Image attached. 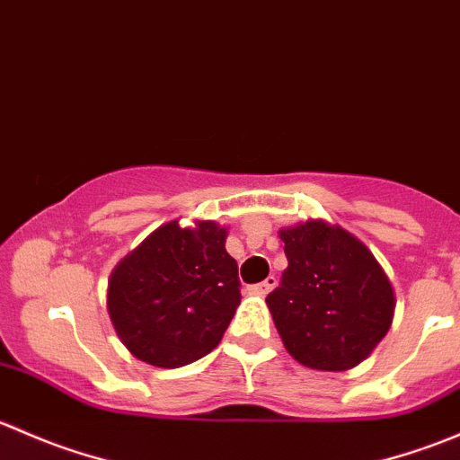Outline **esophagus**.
Here are the masks:
<instances>
[{"mask_svg": "<svg viewBox=\"0 0 460 460\" xmlns=\"http://www.w3.org/2000/svg\"><path fill=\"white\" fill-rule=\"evenodd\" d=\"M273 287H276V278L269 276L267 280H262V282H258V285L249 287V291H252V294H256V296H264V294H269Z\"/></svg>", "mask_w": 460, "mask_h": 460, "instance_id": "1", "label": "esophagus"}]
</instances>
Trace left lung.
<instances>
[{
  "mask_svg": "<svg viewBox=\"0 0 460 460\" xmlns=\"http://www.w3.org/2000/svg\"><path fill=\"white\" fill-rule=\"evenodd\" d=\"M289 267L267 307L294 360L318 372L363 363L389 332L396 294L363 240L327 220L278 231Z\"/></svg>",
  "mask_w": 460,
  "mask_h": 460,
  "instance_id": "obj_1",
  "label": "left lung"
}]
</instances>
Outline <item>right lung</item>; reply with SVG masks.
I'll return each instance as SVG.
<instances>
[{"label": "right lung", "mask_w": 460, "mask_h": 460, "mask_svg": "<svg viewBox=\"0 0 460 460\" xmlns=\"http://www.w3.org/2000/svg\"><path fill=\"white\" fill-rule=\"evenodd\" d=\"M226 226L178 220L157 226L115 264L106 309L122 345L142 363L175 369L207 356L240 305Z\"/></svg>", "instance_id": "add662e5"}]
</instances>
